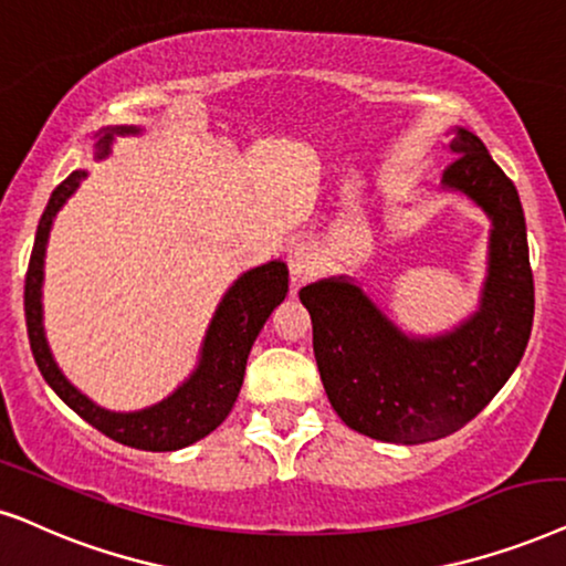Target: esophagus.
I'll use <instances>...</instances> for the list:
<instances>
[{
	"mask_svg": "<svg viewBox=\"0 0 566 566\" xmlns=\"http://www.w3.org/2000/svg\"><path fill=\"white\" fill-rule=\"evenodd\" d=\"M317 252H314L312 244L296 241V244L289 247V270L293 283L310 281L312 275H317Z\"/></svg>",
	"mask_w": 566,
	"mask_h": 566,
	"instance_id": "34e87169",
	"label": "esophagus"
}]
</instances>
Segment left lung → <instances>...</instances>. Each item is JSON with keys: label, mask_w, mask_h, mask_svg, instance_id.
Wrapping results in <instances>:
<instances>
[{"label": "left lung", "mask_w": 566, "mask_h": 566, "mask_svg": "<svg viewBox=\"0 0 566 566\" xmlns=\"http://www.w3.org/2000/svg\"><path fill=\"white\" fill-rule=\"evenodd\" d=\"M442 192L491 220L479 310L442 335H408L348 275L298 291L310 310L322 385L340 421L390 444H423L473 421L517 369L533 327V273L517 189L465 127Z\"/></svg>", "instance_id": "1"}]
</instances>
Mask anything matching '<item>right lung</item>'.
Wrapping results in <instances>:
<instances>
[{
    "label": "right lung",
    "mask_w": 566,
    "mask_h": 566,
    "mask_svg": "<svg viewBox=\"0 0 566 566\" xmlns=\"http://www.w3.org/2000/svg\"><path fill=\"white\" fill-rule=\"evenodd\" d=\"M114 135H139V127L119 124V127L101 129L93 153L95 160H104L112 153ZM85 176V168H77L51 192L46 210L39 220V231H35L31 265L25 275V325L33 358L51 390L101 434L112 437L119 444L135 447V450H181V447L200 442L202 437L216 431L231 413L241 381H244L249 350L270 314L289 293V268L281 260H273L247 270L233 281L205 329L195 371L168 398L150 408L129 410V413L101 408L64 377L49 348L46 329H43V262H46L49 233L56 212L77 192Z\"/></svg>",
    "instance_id": "1"
}]
</instances>
